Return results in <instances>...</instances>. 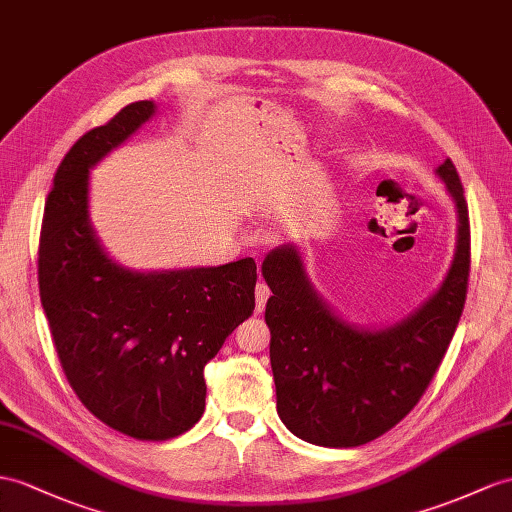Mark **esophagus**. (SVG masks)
Listing matches in <instances>:
<instances>
[{
  "label": "esophagus",
  "instance_id": "esophagus-1",
  "mask_svg": "<svg viewBox=\"0 0 512 512\" xmlns=\"http://www.w3.org/2000/svg\"><path fill=\"white\" fill-rule=\"evenodd\" d=\"M269 293H271V291H269L267 284H263V282L256 284V313H263V310H265Z\"/></svg>",
  "mask_w": 512,
  "mask_h": 512
}]
</instances>
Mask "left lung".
<instances>
[{
	"label": "left lung",
	"mask_w": 512,
	"mask_h": 512,
	"mask_svg": "<svg viewBox=\"0 0 512 512\" xmlns=\"http://www.w3.org/2000/svg\"><path fill=\"white\" fill-rule=\"evenodd\" d=\"M436 173L458 210L456 254L439 291L400 323L365 330L336 317L293 245L263 260L278 415L302 441L356 447L378 439L417 406L439 369L465 308L471 234L454 162L447 158Z\"/></svg>",
	"instance_id": "obj_1"
}]
</instances>
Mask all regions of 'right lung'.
<instances>
[{
  "instance_id": "1",
  "label": "right lung",
  "mask_w": 512,
  "mask_h": 512,
  "mask_svg": "<svg viewBox=\"0 0 512 512\" xmlns=\"http://www.w3.org/2000/svg\"><path fill=\"white\" fill-rule=\"evenodd\" d=\"M156 112L121 108L76 141L47 195L39 289L62 371L99 421L139 441L191 430L206 406L204 367L254 313L256 263L141 273L117 265L89 219V169Z\"/></svg>"
}]
</instances>
